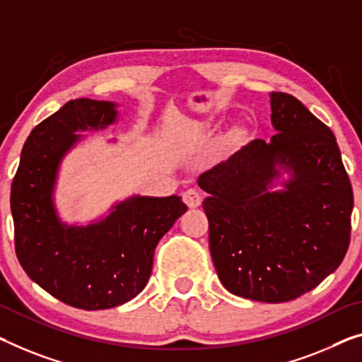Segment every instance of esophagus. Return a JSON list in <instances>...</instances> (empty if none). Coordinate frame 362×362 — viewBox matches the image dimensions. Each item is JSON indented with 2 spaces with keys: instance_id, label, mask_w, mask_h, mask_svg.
<instances>
[{
  "instance_id": "34e87169",
  "label": "esophagus",
  "mask_w": 362,
  "mask_h": 362,
  "mask_svg": "<svg viewBox=\"0 0 362 362\" xmlns=\"http://www.w3.org/2000/svg\"><path fill=\"white\" fill-rule=\"evenodd\" d=\"M202 193L195 190V188H188L187 192H183V202H185L188 208H198L202 204Z\"/></svg>"
}]
</instances>
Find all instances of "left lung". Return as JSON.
<instances>
[{"label": "left lung", "instance_id": "1", "mask_svg": "<svg viewBox=\"0 0 362 362\" xmlns=\"http://www.w3.org/2000/svg\"><path fill=\"white\" fill-rule=\"evenodd\" d=\"M269 105L278 133L203 172L198 185L208 193L219 281L240 298L276 304L309 293L343 262L353 188L330 128L291 94L272 93Z\"/></svg>", "mask_w": 362, "mask_h": 362}]
</instances>
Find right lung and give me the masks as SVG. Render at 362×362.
I'll return each instance as SVG.
<instances>
[{"instance_id": "right-lung-1", "label": "right lung", "mask_w": 362, "mask_h": 362, "mask_svg": "<svg viewBox=\"0 0 362 362\" xmlns=\"http://www.w3.org/2000/svg\"><path fill=\"white\" fill-rule=\"evenodd\" d=\"M118 118L115 102L74 99L27 138L11 187L16 255L32 281L64 304L112 309L141 293L158 242L187 211L179 195H133L109 214L78 226L62 221L55 187L62 160L84 138Z\"/></svg>"}]
</instances>
